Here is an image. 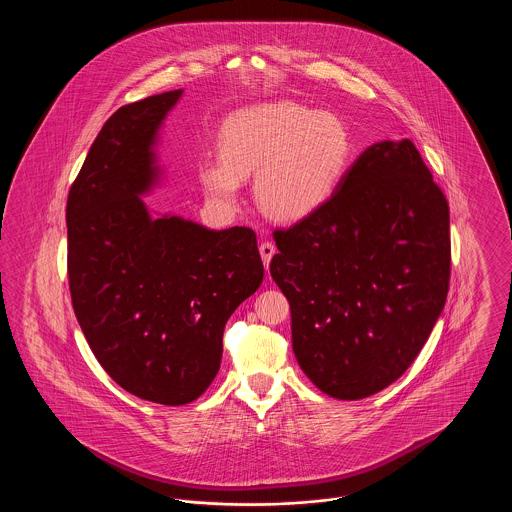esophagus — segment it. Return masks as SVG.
<instances>
[{"label": "esophagus", "instance_id": "obj_1", "mask_svg": "<svg viewBox=\"0 0 512 512\" xmlns=\"http://www.w3.org/2000/svg\"><path fill=\"white\" fill-rule=\"evenodd\" d=\"M259 253H261L263 263H265V268L268 270V265H270V261H272L274 253H276V247H274L272 242H263V244L259 245Z\"/></svg>", "mask_w": 512, "mask_h": 512}]
</instances>
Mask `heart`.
Instances as JSON below:
<instances>
[{"mask_svg":"<svg viewBox=\"0 0 512 512\" xmlns=\"http://www.w3.org/2000/svg\"><path fill=\"white\" fill-rule=\"evenodd\" d=\"M353 153L338 115L292 101L245 107L220 128L219 159L199 169L205 195L226 211L240 203L242 180L255 174V197L274 220L315 215L340 186Z\"/></svg>","mask_w":512,"mask_h":512,"instance_id":"b5f03b06","label":"heart"}]
</instances>
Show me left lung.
I'll list each match as a JSON object with an SVG mask.
<instances>
[{"mask_svg": "<svg viewBox=\"0 0 512 512\" xmlns=\"http://www.w3.org/2000/svg\"><path fill=\"white\" fill-rule=\"evenodd\" d=\"M295 359L330 397L388 388L428 340L449 290V205L411 140L366 147L315 215L274 230Z\"/></svg>", "mask_w": 512, "mask_h": 512, "instance_id": "obj_1", "label": "left lung"}]
</instances>
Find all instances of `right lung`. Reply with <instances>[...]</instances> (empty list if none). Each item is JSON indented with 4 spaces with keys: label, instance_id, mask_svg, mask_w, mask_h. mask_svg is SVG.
<instances>
[{
    "label": "right lung",
    "instance_id": "1",
    "mask_svg": "<svg viewBox=\"0 0 512 512\" xmlns=\"http://www.w3.org/2000/svg\"><path fill=\"white\" fill-rule=\"evenodd\" d=\"M182 92L113 113L67 199L78 324L122 390L161 405L192 403L211 386L226 320L265 274L251 228L151 217L142 199L161 182L155 146Z\"/></svg>",
    "mask_w": 512,
    "mask_h": 512
}]
</instances>
